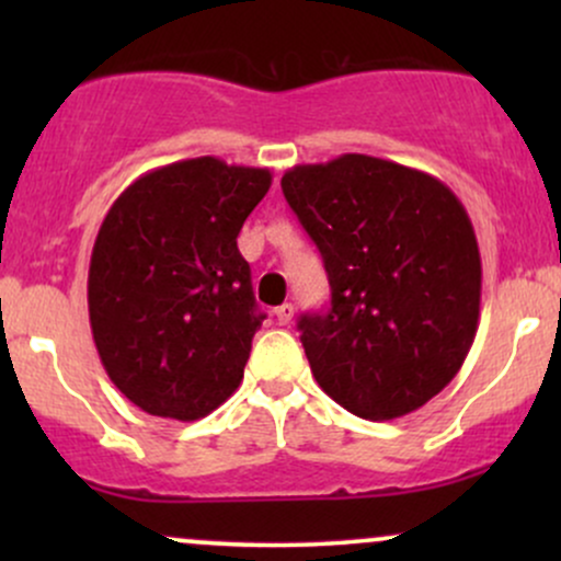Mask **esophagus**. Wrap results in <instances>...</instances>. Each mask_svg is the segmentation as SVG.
Here are the masks:
<instances>
[{"label":"esophagus","mask_w":561,"mask_h":561,"mask_svg":"<svg viewBox=\"0 0 561 561\" xmlns=\"http://www.w3.org/2000/svg\"><path fill=\"white\" fill-rule=\"evenodd\" d=\"M293 313H295V308H293V302H282L279 308H274V319H276V324H289V321H293Z\"/></svg>","instance_id":"1"}]
</instances>
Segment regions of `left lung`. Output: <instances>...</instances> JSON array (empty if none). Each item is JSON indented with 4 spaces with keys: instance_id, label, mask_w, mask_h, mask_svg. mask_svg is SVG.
Instances as JSON below:
<instances>
[{
    "instance_id": "left-lung-1",
    "label": "left lung",
    "mask_w": 561,
    "mask_h": 561,
    "mask_svg": "<svg viewBox=\"0 0 561 561\" xmlns=\"http://www.w3.org/2000/svg\"><path fill=\"white\" fill-rule=\"evenodd\" d=\"M289 208L330 276L327 313H302L319 388L382 422L435 398L465 364L482 263L465 205L440 179L347 152L282 176Z\"/></svg>"
}]
</instances>
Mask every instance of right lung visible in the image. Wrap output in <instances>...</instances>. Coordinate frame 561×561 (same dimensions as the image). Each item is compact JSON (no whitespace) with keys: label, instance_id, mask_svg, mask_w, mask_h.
<instances>
[{"label":"right lung","instance_id":"right-lung-1","mask_svg":"<svg viewBox=\"0 0 561 561\" xmlns=\"http://www.w3.org/2000/svg\"><path fill=\"white\" fill-rule=\"evenodd\" d=\"M268 186V169L203 156L147 171L107 210L89 324L107 377L147 414L195 422L240 388L266 317L237 234Z\"/></svg>","mask_w":561,"mask_h":561}]
</instances>
